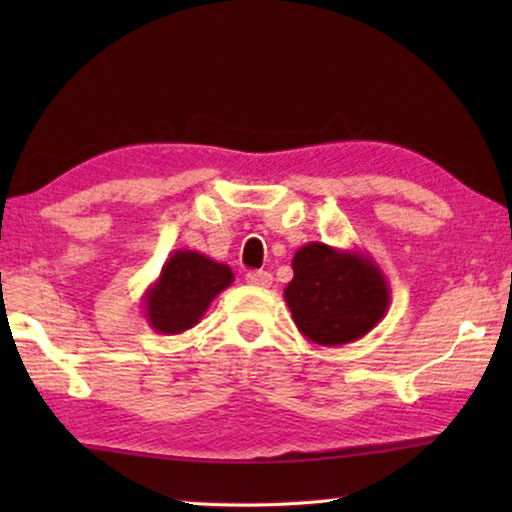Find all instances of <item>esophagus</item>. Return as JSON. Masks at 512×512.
Here are the masks:
<instances>
[{
  "instance_id": "esophagus-1",
  "label": "esophagus",
  "mask_w": 512,
  "mask_h": 512,
  "mask_svg": "<svg viewBox=\"0 0 512 512\" xmlns=\"http://www.w3.org/2000/svg\"><path fill=\"white\" fill-rule=\"evenodd\" d=\"M246 282L253 284V287H271L273 275L266 273V271H250L246 275Z\"/></svg>"
}]
</instances>
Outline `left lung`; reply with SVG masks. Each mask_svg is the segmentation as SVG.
<instances>
[{
  "mask_svg": "<svg viewBox=\"0 0 512 512\" xmlns=\"http://www.w3.org/2000/svg\"><path fill=\"white\" fill-rule=\"evenodd\" d=\"M293 280L284 300L298 332L336 348L366 336L391 305V287L366 250L309 241L291 259Z\"/></svg>",
  "mask_w": 512,
  "mask_h": 512,
  "instance_id": "obj_1",
  "label": "left lung"
}]
</instances>
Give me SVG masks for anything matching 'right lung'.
<instances>
[{
	"mask_svg": "<svg viewBox=\"0 0 512 512\" xmlns=\"http://www.w3.org/2000/svg\"><path fill=\"white\" fill-rule=\"evenodd\" d=\"M235 282L228 264L198 250H173L144 291V318L158 334H183L201 323L212 300Z\"/></svg>",
	"mask_w": 512,
	"mask_h": 512,
	"instance_id": "obj_1",
	"label": "right lung"
}]
</instances>
